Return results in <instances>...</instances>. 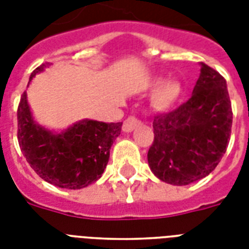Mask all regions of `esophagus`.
Segmentation results:
<instances>
[{
    "label": "esophagus",
    "mask_w": 249,
    "mask_h": 249,
    "mask_svg": "<svg viewBox=\"0 0 249 249\" xmlns=\"http://www.w3.org/2000/svg\"><path fill=\"white\" fill-rule=\"evenodd\" d=\"M141 121L137 119L136 116H129L126 120L124 121V124H123V130L124 132H133L137 126H140Z\"/></svg>",
    "instance_id": "obj_1"
}]
</instances>
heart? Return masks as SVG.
<instances>
[{
  "mask_svg": "<svg viewBox=\"0 0 249 249\" xmlns=\"http://www.w3.org/2000/svg\"><path fill=\"white\" fill-rule=\"evenodd\" d=\"M182 95L183 86L177 80H168L161 84L152 95V108L156 111H168L179 102Z\"/></svg>",
  "mask_w": 249,
  "mask_h": 249,
  "instance_id": "obj_1",
  "label": "heart"
}]
</instances>
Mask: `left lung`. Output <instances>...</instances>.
<instances>
[{"mask_svg":"<svg viewBox=\"0 0 249 249\" xmlns=\"http://www.w3.org/2000/svg\"><path fill=\"white\" fill-rule=\"evenodd\" d=\"M193 95L178 108L154 119L147 160L163 182L190 185L208 176L222 159L231 134L232 111L226 80L205 63Z\"/></svg>","mask_w":249,"mask_h":249,"instance_id":"1","label":"left lung"}]
</instances>
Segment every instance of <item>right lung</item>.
Listing matches in <instances>:
<instances>
[{
    "mask_svg": "<svg viewBox=\"0 0 249 249\" xmlns=\"http://www.w3.org/2000/svg\"><path fill=\"white\" fill-rule=\"evenodd\" d=\"M45 67H37L29 83ZM121 125L85 119L53 133L35 123L25 91L18 107V142L23 155L42 179L62 189H83L101 178Z\"/></svg>",
    "mask_w": 249,
    "mask_h": 249,
    "instance_id": "1",
    "label": "right lung"
}]
</instances>
